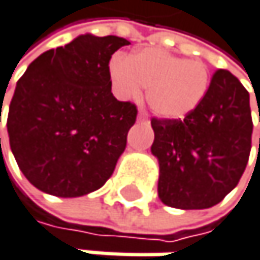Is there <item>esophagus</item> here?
Masks as SVG:
<instances>
[{
  "instance_id": "esophagus-1",
  "label": "esophagus",
  "mask_w": 260,
  "mask_h": 260,
  "mask_svg": "<svg viewBox=\"0 0 260 260\" xmlns=\"http://www.w3.org/2000/svg\"><path fill=\"white\" fill-rule=\"evenodd\" d=\"M137 120H139V121H142V123H146V121H148V114H146L145 111H140V112H139Z\"/></svg>"
}]
</instances>
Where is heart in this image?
Masks as SVG:
<instances>
[{
	"label": "heart",
	"mask_w": 260,
	"mask_h": 260,
	"mask_svg": "<svg viewBox=\"0 0 260 260\" xmlns=\"http://www.w3.org/2000/svg\"><path fill=\"white\" fill-rule=\"evenodd\" d=\"M115 93L136 100L148 88V104L164 118H184L206 98L211 75L201 60H188L156 48H143L131 57L115 54L109 62Z\"/></svg>",
	"instance_id": "obj_1"
}]
</instances>
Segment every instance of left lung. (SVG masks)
<instances>
[{"mask_svg": "<svg viewBox=\"0 0 260 260\" xmlns=\"http://www.w3.org/2000/svg\"><path fill=\"white\" fill-rule=\"evenodd\" d=\"M151 126L164 204L207 209L239 184L251 151L253 118L248 90L228 70L212 75L206 98L184 120L154 117Z\"/></svg>", "mask_w": 260, "mask_h": 260, "instance_id": "8db88e82", "label": "left lung"}]
</instances>
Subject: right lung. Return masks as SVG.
<instances>
[{
	"label": "right lung",
	"instance_id": "right-lung-1",
	"mask_svg": "<svg viewBox=\"0 0 260 260\" xmlns=\"http://www.w3.org/2000/svg\"><path fill=\"white\" fill-rule=\"evenodd\" d=\"M126 45L117 36H79L40 54L18 79L7 114L9 142L39 190L82 197L112 176L137 118V106L111 92L109 62Z\"/></svg>",
	"mask_w": 260,
	"mask_h": 260
}]
</instances>
